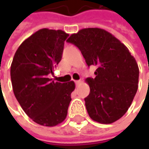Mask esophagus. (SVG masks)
Here are the masks:
<instances>
[{"label":"esophagus","instance_id":"esophagus-1","mask_svg":"<svg viewBox=\"0 0 149 149\" xmlns=\"http://www.w3.org/2000/svg\"><path fill=\"white\" fill-rule=\"evenodd\" d=\"M74 82L76 84V85H78V84H79L81 83V80H75Z\"/></svg>","mask_w":149,"mask_h":149}]
</instances>
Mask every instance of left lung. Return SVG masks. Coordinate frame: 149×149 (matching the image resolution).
<instances>
[{
    "label": "left lung",
    "instance_id": "1",
    "mask_svg": "<svg viewBox=\"0 0 149 149\" xmlns=\"http://www.w3.org/2000/svg\"><path fill=\"white\" fill-rule=\"evenodd\" d=\"M67 42L77 46L87 65H95V78H87L89 95L84 99L89 117L112 123L128 111L138 90L139 70L129 49L109 32L85 28Z\"/></svg>",
    "mask_w": 149,
    "mask_h": 149
}]
</instances>
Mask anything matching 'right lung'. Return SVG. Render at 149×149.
<instances>
[{
  "mask_svg": "<svg viewBox=\"0 0 149 149\" xmlns=\"http://www.w3.org/2000/svg\"><path fill=\"white\" fill-rule=\"evenodd\" d=\"M69 34L44 28L25 40L17 49L10 66L13 92L26 114L38 124L53 127L67 116L75 89L74 81H52Z\"/></svg>",
  "mask_w": 149,
  "mask_h": 149,
  "instance_id": "1",
  "label": "right lung"
}]
</instances>
